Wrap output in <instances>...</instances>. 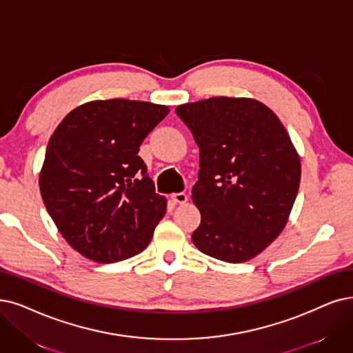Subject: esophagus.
Instances as JSON below:
<instances>
[{
  "label": "esophagus",
  "mask_w": 353,
  "mask_h": 353,
  "mask_svg": "<svg viewBox=\"0 0 353 353\" xmlns=\"http://www.w3.org/2000/svg\"><path fill=\"white\" fill-rule=\"evenodd\" d=\"M171 200L176 204H184V203H187L188 196H187L185 192H175V194L171 195Z\"/></svg>",
  "instance_id": "obj_1"
}]
</instances>
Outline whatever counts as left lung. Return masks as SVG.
Returning <instances> with one entry per match:
<instances>
[{"label": "left lung", "mask_w": 353, "mask_h": 353, "mask_svg": "<svg viewBox=\"0 0 353 353\" xmlns=\"http://www.w3.org/2000/svg\"><path fill=\"white\" fill-rule=\"evenodd\" d=\"M175 112L200 148L194 245L230 263L255 258L284 230L300 187L301 163L285 128L252 98L213 97Z\"/></svg>", "instance_id": "1"}]
</instances>
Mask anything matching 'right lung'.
<instances>
[{
    "mask_svg": "<svg viewBox=\"0 0 353 353\" xmlns=\"http://www.w3.org/2000/svg\"><path fill=\"white\" fill-rule=\"evenodd\" d=\"M169 108L146 101H91L53 132L39 176L48 213L81 255L111 263L150 242L166 211L139 157L146 136Z\"/></svg>",
    "mask_w": 353,
    "mask_h": 353,
    "instance_id": "right-lung-1",
    "label": "right lung"
}]
</instances>
